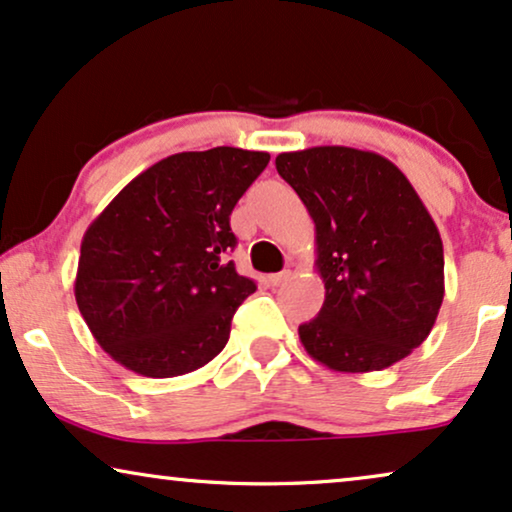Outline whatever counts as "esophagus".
Segmentation results:
<instances>
[{
  "label": "esophagus",
  "mask_w": 512,
  "mask_h": 512,
  "mask_svg": "<svg viewBox=\"0 0 512 512\" xmlns=\"http://www.w3.org/2000/svg\"><path fill=\"white\" fill-rule=\"evenodd\" d=\"M290 278H293V271L283 269V271H278V274H271L269 283H271V286H283V283H288Z\"/></svg>",
  "instance_id": "34e87169"
}]
</instances>
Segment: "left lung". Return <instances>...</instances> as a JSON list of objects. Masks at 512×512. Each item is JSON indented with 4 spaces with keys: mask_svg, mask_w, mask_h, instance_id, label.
I'll return each mask as SVG.
<instances>
[{
    "mask_svg": "<svg viewBox=\"0 0 512 512\" xmlns=\"http://www.w3.org/2000/svg\"><path fill=\"white\" fill-rule=\"evenodd\" d=\"M276 170L316 229L326 300L297 328L309 357L340 373L409 357L444 300L442 238L411 181L383 155L349 146L278 153Z\"/></svg>",
    "mask_w": 512,
    "mask_h": 512,
    "instance_id": "1",
    "label": "left lung"
}]
</instances>
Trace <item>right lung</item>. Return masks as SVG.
Returning <instances> with one entry per match:
<instances>
[{
	"instance_id": "1",
	"label": "right lung",
	"mask_w": 512,
	"mask_h": 512,
	"mask_svg": "<svg viewBox=\"0 0 512 512\" xmlns=\"http://www.w3.org/2000/svg\"><path fill=\"white\" fill-rule=\"evenodd\" d=\"M269 153L217 146L163 158L89 224L75 302L96 342L129 371L174 378L222 352L255 283L236 274L231 210Z\"/></svg>"
}]
</instances>
